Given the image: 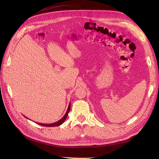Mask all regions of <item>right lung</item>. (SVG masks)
<instances>
[{"label":"right lung","instance_id":"obj_1","mask_svg":"<svg viewBox=\"0 0 159 159\" xmlns=\"http://www.w3.org/2000/svg\"><path fill=\"white\" fill-rule=\"evenodd\" d=\"M70 107H71V106H70V103L69 106H68V110H67V111H66L65 115L63 116V117H62L60 120H58V121H57V122H55V123L49 124H41V123H37V124H39V125H41V126H46V127H54V126H60L61 124H62L64 122V120H65L67 118V116H68V113H69L70 111ZM25 117H26V116H25ZM26 118H27V117H26ZM27 119H28V118H27Z\"/></svg>","mask_w":159,"mask_h":159}]
</instances>
